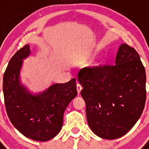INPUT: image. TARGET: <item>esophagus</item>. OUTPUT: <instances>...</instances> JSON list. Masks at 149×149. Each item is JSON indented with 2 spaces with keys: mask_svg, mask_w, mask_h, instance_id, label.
Wrapping results in <instances>:
<instances>
[{
  "mask_svg": "<svg viewBox=\"0 0 149 149\" xmlns=\"http://www.w3.org/2000/svg\"><path fill=\"white\" fill-rule=\"evenodd\" d=\"M77 93H78V94H79V93H80V91H81L82 90V86L79 84V83L77 84Z\"/></svg>",
  "mask_w": 149,
  "mask_h": 149,
  "instance_id": "obj_1",
  "label": "esophagus"
}]
</instances>
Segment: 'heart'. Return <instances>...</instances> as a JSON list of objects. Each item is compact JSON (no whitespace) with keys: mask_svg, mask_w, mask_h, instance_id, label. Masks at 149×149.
I'll list each match as a JSON object with an SVG mask.
<instances>
[{"mask_svg":"<svg viewBox=\"0 0 149 149\" xmlns=\"http://www.w3.org/2000/svg\"><path fill=\"white\" fill-rule=\"evenodd\" d=\"M104 61L105 60H104V58H103V57H100L96 61L95 63H94V64H93V66L96 68L101 67L102 65L104 64Z\"/></svg>","mask_w":149,"mask_h":149,"instance_id":"1","label":"heart"}]
</instances>
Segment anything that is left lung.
<instances>
[{
  "instance_id": "1",
  "label": "left lung",
  "mask_w": 149,
  "mask_h": 149,
  "mask_svg": "<svg viewBox=\"0 0 149 149\" xmlns=\"http://www.w3.org/2000/svg\"><path fill=\"white\" fill-rule=\"evenodd\" d=\"M86 119L100 138L116 139L127 134L141 117L146 100V70L134 49L119 46L114 65L79 71Z\"/></svg>"
}]
</instances>
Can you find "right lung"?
Instances as JSON below:
<instances>
[{
    "label": "right lung",
    "mask_w": 149,
    "mask_h": 149,
    "mask_svg": "<svg viewBox=\"0 0 149 149\" xmlns=\"http://www.w3.org/2000/svg\"><path fill=\"white\" fill-rule=\"evenodd\" d=\"M31 53L29 45L19 49L9 61L3 77L6 111L10 122L29 139L46 141L60 132L63 113L77 95L76 79L56 84L38 93H31L21 83L23 60Z\"/></svg>",
    "instance_id": "right-lung-1"
}]
</instances>
